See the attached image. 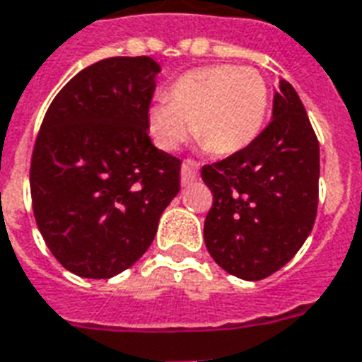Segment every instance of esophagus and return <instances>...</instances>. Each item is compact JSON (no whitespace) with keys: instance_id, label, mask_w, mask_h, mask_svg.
Listing matches in <instances>:
<instances>
[{"instance_id":"34e87169","label":"esophagus","mask_w":362,"mask_h":362,"mask_svg":"<svg viewBox=\"0 0 362 362\" xmlns=\"http://www.w3.org/2000/svg\"><path fill=\"white\" fill-rule=\"evenodd\" d=\"M198 179V164L194 160H185L181 166V183L190 185Z\"/></svg>"}]
</instances>
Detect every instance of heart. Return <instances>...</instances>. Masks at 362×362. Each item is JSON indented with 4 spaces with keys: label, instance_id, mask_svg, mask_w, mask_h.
<instances>
[{
    "label": "heart",
    "instance_id": "1",
    "mask_svg": "<svg viewBox=\"0 0 362 362\" xmlns=\"http://www.w3.org/2000/svg\"><path fill=\"white\" fill-rule=\"evenodd\" d=\"M266 107L268 86L253 67H198L170 86L168 103L151 107L149 134L162 151H177L194 132L213 153L232 155L259 134Z\"/></svg>",
    "mask_w": 362,
    "mask_h": 362
}]
</instances>
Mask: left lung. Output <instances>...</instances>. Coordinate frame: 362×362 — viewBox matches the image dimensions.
<instances>
[{
    "label": "left lung",
    "instance_id": "1",
    "mask_svg": "<svg viewBox=\"0 0 362 362\" xmlns=\"http://www.w3.org/2000/svg\"><path fill=\"white\" fill-rule=\"evenodd\" d=\"M270 124L247 147L202 168L213 194L204 240L228 274L259 281L306 242L319 200V141L287 81L274 94Z\"/></svg>",
    "mask_w": 362,
    "mask_h": 362
}]
</instances>
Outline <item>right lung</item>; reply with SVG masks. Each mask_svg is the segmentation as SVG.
<instances>
[{
	"label": "right lung",
	"instance_id": "1",
	"mask_svg": "<svg viewBox=\"0 0 362 362\" xmlns=\"http://www.w3.org/2000/svg\"><path fill=\"white\" fill-rule=\"evenodd\" d=\"M158 74L149 56L105 58L47 109L30 168L33 215L50 253L75 276L107 279L130 268L177 196L181 160L147 132Z\"/></svg>",
	"mask_w": 362,
	"mask_h": 362
}]
</instances>
